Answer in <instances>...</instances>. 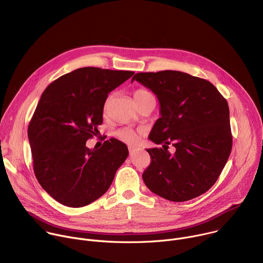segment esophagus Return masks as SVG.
<instances>
[{
    "mask_svg": "<svg viewBox=\"0 0 263 263\" xmlns=\"http://www.w3.org/2000/svg\"><path fill=\"white\" fill-rule=\"evenodd\" d=\"M133 151H134V146H131V145H130V146H129V152L132 153Z\"/></svg>",
    "mask_w": 263,
    "mask_h": 263,
    "instance_id": "1",
    "label": "esophagus"
}]
</instances>
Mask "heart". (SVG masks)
Masks as SVG:
<instances>
[{
  "label": "heart",
  "mask_w": 263,
  "mask_h": 263,
  "mask_svg": "<svg viewBox=\"0 0 263 263\" xmlns=\"http://www.w3.org/2000/svg\"><path fill=\"white\" fill-rule=\"evenodd\" d=\"M133 97H134V100L137 103H139L140 101L144 100L145 98H148V97H153L152 93L145 90V89H142V88H139V89H136L133 93ZM111 99H112V96L108 97L105 104H104V107H103V111L104 114H106L107 110H108V107L110 105V102H111ZM118 137L123 140L124 142L126 143H130V144H134L137 142L138 140V133L131 130V129H122V130H119L118 133H117Z\"/></svg>",
  "instance_id": "obj_1"
}]
</instances>
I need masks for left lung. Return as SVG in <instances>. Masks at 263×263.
Segmentation results:
<instances>
[{
	"instance_id": "1",
	"label": "left lung",
	"mask_w": 263,
	"mask_h": 263,
	"mask_svg": "<svg viewBox=\"0 0 263 263\" xmlns=\"http://www.w3.org/2000/svg\"><path fill=\"white\" fill-rule=\"evenodd\" d=\"M151 89L160 115L149 140L163 147L146 149L151 164L142 179L154 194L185 202L213 186L232 149L229 106L209 81L178 70L138 72L132 78ZM175 146L171 155L168 144Z\"/></svg>"
}]
</instances>
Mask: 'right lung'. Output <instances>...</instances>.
Returning <instances> with one entry per match:
<instances>
[{"instance_id": "add662e5", "label": "right lung", "mask_w": 263, "mask_h": 263, "mask_svg": "<svg viewBox=\"0 0 263 263\" xmlns=\"http://www.w3.org/2000/svg\"><path fill=\"white\" fill-rule=\"evenodd\" d=\"M133 74L87 66L63 74L43 92L28 127L33 170L62 205L78 208L98 200L127 159V145L116 138L98 149L85 143L99 133L108 93Z\"/></svg>"}]
</instances>
